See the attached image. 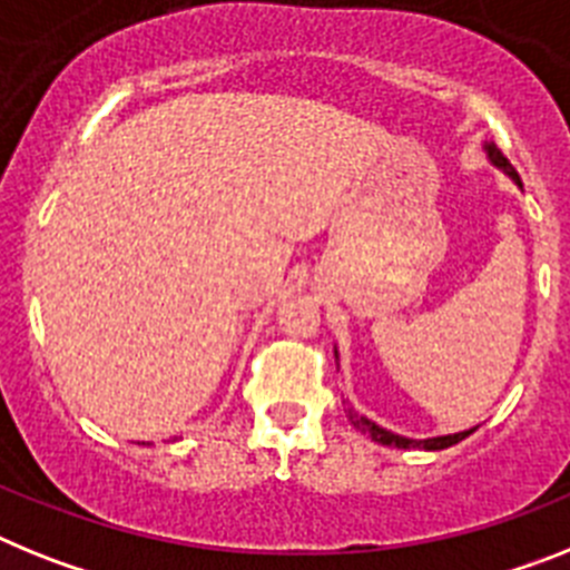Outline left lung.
<instances>
[{
	"mask_svg": "<svg viewBox=\"0 0 570 570\" xmlns=\"http://www.w3.org/2000/svg\"><path fill=\"white\" fill-rule=\"evenodd\" d=\"M484 153H488V158H490V164H493V167L502 169L504 175H510V181H517L519 187H522V178H519L517 169L510 167V160L504 158L502 153H499V146H495V144H484ZM334 354H337V352H334ZM345 415H348V421H352V424L357 426V430L363 432V435H368V438H372V441H377V444H383V446H397V450H412V446H417V450H446V446L459 444V441H464L466 435H473V432H475V426H473V430L455 432V435L406 438V435H397V432L383 430V426H377V424H374V421H368L366 415H360V412L354 410V406H348V410H345Z\"/></svg>",
	"mask_w": 570,
	"mask_h": 570,
	"instance_id": "8db88e82",
	"label": "left lung"
}]
</instances>
